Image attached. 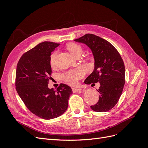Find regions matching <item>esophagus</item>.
I'll use <instances>...</instances> for the list:
<instances>
[{"mask_svg": "<svg viewBox=\"0 0 148 148\" xmlns=\"http://www.w3.org/2000/svg\"><path fill=\"white\" fill-rule=\"evenodd\" d=\"M82 89L79 88H72V91L73 92H79L81 91Z\"/></svg>", "mask_w": 148, "mask_h": 148, "instance_id": "1", "label": "esophagus"}]
</instances>
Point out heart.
Wrapping results in <instances>:
<instances>
[{"instance_id": "heart-1", "label": "heart", "mask_w": 148, "mask_h": 148, "mask_svg": "<svg viewBox=\"0 0 148 148\" xmlns=\"http://www.w3.org/2000/svg\"><path fill=\"white\" fill-rule=\"evenodd\" d=\"M67 49L73 56H77L79 53H82V47L79 44L76 43H70L66 46ZM57 55V51H53L50 56L49 62L51 66H53L56 64V57ZM84 75V70L82 68H78L72 70L66 71L64 73L60 75V78L71 85L77 84L78 80L82 78Z\"/></svg>"}]
</instances>
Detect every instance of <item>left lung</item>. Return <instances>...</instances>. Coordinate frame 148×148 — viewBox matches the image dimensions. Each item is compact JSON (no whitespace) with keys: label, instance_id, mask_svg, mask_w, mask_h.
Segmentation results:
<instances>
[{"label":"left lung","instance_id":"1","mask_svg":"<svg viewBox=\"0 0 148 148\" xmlns=\"http://www.w3.org/2000/svg\"><path fill=\"white\" fill-rule=\"evenodd\" d=\"M75 41L86 44L95 58V69L84 83L99 82L97 91L101 95L91 109L99 112L109 111L117 104L123 89L125 70L123 59L113 45L95 34H86Z\"/></svg>","mask_w":148,"mask_h":148}]
</instances>
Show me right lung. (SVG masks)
Returning a JSON list of instances; mask_svg holds the SVG:
<instances>
[{"instance_id": "1", "label": "right lung", "mask_w": 148, "mask_h": 148, "mask_svg": "<svg viewBox=\"0 0 148 148\" xmlns=\"http://www.w3.org/2000/svg\"><path fill=\"white\" fill-rule=\"evenodd\" d=\"M59 45L49 41L39 43L23 53L16 66L18 94L30 112L45 120L63 114L73 92L70 86L62 83L56 90L48 88L52 73L49 59L51 52Z\"/></svg>"}]
</instances>
